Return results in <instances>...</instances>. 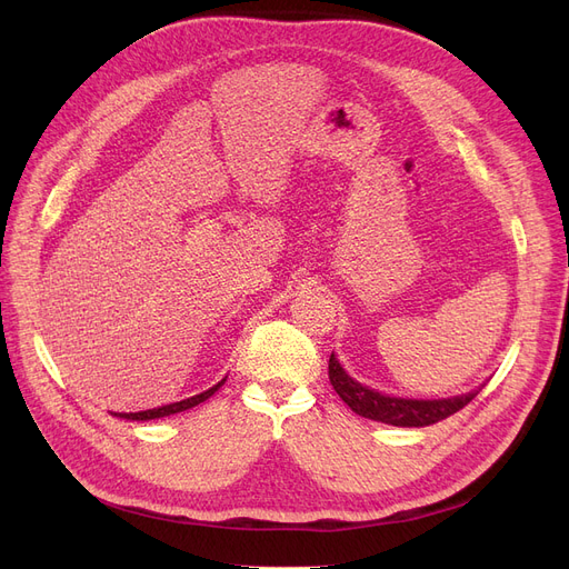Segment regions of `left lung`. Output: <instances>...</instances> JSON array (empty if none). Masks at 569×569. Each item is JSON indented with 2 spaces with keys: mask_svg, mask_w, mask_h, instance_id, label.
I'll return each instance as SVG.
<instances>
[{
  "mask_svg": "<svg viewBox=\"0 0 569 569\" xmlns=\"http://www.w3.org/2000/svg\"><path fill=\"white\" fill-rule=\"evenodd\" d=\"M330 382L337 395L350 406L352 412L369 417V420L395 425V427H429L447 417L459 412L468 406L477 392H468L455 399H438V401H412V399H397L385 397L369 387L355 382L337 362L335 352L330 355Z\"/></svg>",
  "mask_w": 569,
  "mask_h": 569,
  "instance_id": "obj_1",
  "label": "left lung"
}]
</instances>
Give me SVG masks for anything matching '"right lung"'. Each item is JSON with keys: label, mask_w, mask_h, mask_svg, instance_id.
Masks as SVG:
<instances>
[{"label": "right lung", "mask_w": 569, "mask_h": 569, "mask_svg": "<svg viewBox=\"0 0 569 569\" xmlns=\"http://www.w3.org/2000/svg\"><path fill=\"white\" fill-rule=\"evenodd\" d=\"M223 382H226V378L221 382H217L214 387H209V390H204L202 395H196V397L184 399V401H177V403L161 406V408H152V410H140V412H117V417H124V420H157V417H168V415H174V412H182V410H189V408L207 401L209 397H212L219 390Z\"/></svg>", "instance_id": "1"}]
</instances>
